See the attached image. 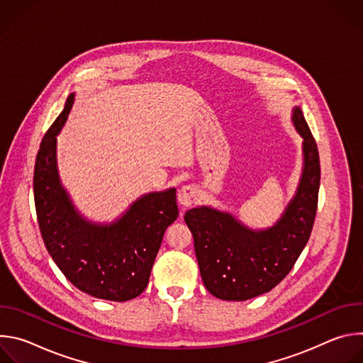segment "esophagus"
Here are the masks:
<instances>
[{
  "instance_id": "esophagus-1",
  "label": "esophagus",
  "mask_w": 363,
  "mask_h": 363,
  "mask_svg": "<svg viewBox=\"0 0 363 363\" xmlns=\"http://www.w3.org/2000/svg\"><path fill=\"white\" fill-rule=\"evenodd\" d=\"M196 201V188L192 185H184L178 192V202L182 206H191Z\"/></svg>"
}]
</instances>
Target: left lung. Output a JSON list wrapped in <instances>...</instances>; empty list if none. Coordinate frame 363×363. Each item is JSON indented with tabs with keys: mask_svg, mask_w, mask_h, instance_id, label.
I'll list each match as a JSON object with an SVG mask.
<instances>
[{
	"mask_svg": "<svg viewBox=\"0 0 363 363\" xmlns=\"http://www.w3.org/2000/svg\"><path fill=\"white\" fill-rule=\"evenodd\" d=\"M291 122L303 138V169L294 196L274 225L251 230L233 214L206 205L184 216L202 281L218 298L241 301L270 291L293 269L312 233L320 185L319 152L297 106Z\"/></svg>",
	"mask_w": 363,
	"mask_h": 363,
	"instance_id": "1",
	"label": "left lung"
}]
</instances>
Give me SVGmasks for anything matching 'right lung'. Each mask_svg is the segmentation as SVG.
<instances>
[{
	"instance_id": "right-lung-1",
	"label": "right lung",
	"mask_w": 363,
	"mask_h": 363,
	"mask_svg": "<svg viewBox=\"0 0 363 363\" xmlns=\"http://www.w3.org/2000/svg\"><path fill=\"white\" fill-rule=\"evenodd\" d=\"M74 101L45 133L34 168V202L38 227L48 254L79 290L103 300L126 301L147 286L162 237L179 211L177 189L139 196L113 223L84 218L62 184L57 168V135Z\"/></svg>"
}]
</instances>
